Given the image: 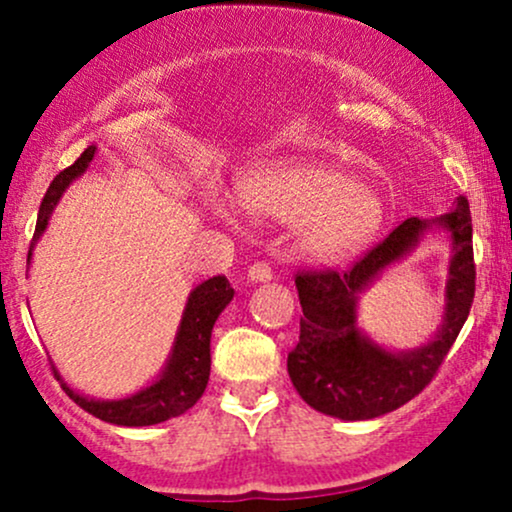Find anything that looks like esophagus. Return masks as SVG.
Segmentation results:
<instances>
[{
	"label": "esophagus",
	"mask_w": 512,
	"mask_h": 512,
	"mask_svg": "<svg viewBox=\"0 0 512 512\" xmlns=\"http://www.w3.org/2000/svg\"><path fill=\"white\" fill-rule=\"evenodd\" d=\"M272 276L274 274H272V267H269V262L260 260V262L250 264V269H248V279L250 281H269Z\"/></svg>",
	"instance_id": "34e87169"
}]
</instances>
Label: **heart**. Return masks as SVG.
Here are the masks:
<instances>
[{
  "instance_id": "b5f03b06",
  "label": "heart",
  "mask_w": 512,
  "mask_h": 512,
  "mask_svg": "<svg viewBox=\"0 0 512 512\" xmlns=\"http://www.w3.org/2000/svg\"><path fill=\"white\" fill-rule=\"evenodd\" d=\"M252 211L303 221L301 243L313 257L339 260L366 245L385 219L383 199L344 170L320 163H269L238 182Z\"/></svg>"
}]
</instances>
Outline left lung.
<instances>
[{
    "instance_id": "obj_1",
    "label": "left lung",
    "mask_w": 512,
    "mask_h": 512,
    "mask_svg": "<svg viewBox=\"0 0 512 512\" xmlns=\"http://www.w3.org/2000/svg\"><path fill=\"white\" fill-rule=\"evenodd\" d=\"M438 223L450 228L455 248L445 293V322L433 342L409 354H390L358 334L356 296L380 269L407 255L428 226L426 221H402L344 272L332 267L298 269L301 337L286 366L303 402L344 421L375 419L407 404L436 378L467 320L477 289L467 197L457 199L455 209Z\"/></svg>"
}]
</instances>
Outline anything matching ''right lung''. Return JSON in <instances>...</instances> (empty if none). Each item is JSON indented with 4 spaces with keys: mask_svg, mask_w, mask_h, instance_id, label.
I'll return each instance as SVG.
<instances>
[{
    "mask_svg": "<svg viewBox=\"0 0 512 512\" xmlns=\"http://www.w3.org/2000/svg\"><path fill=\"white\" fill-rule=\"evenodd\" d=\"M93 154H96V146H88L72 166L64 168L62 173L50 182L48 192H45L43 202H40L33 243L38 240L40 233L45 231V226H48L50 211L57 204V199L62 197L64 187H67L76 175L84 173L88 163H91ZM33 243L31 248H28V260H31ZM233 293L236 291H233V286L228 284V279L223 274L204 281V284H199L197 289L192 291L185 315H182L180 332L178 339H175V349L173 356H170L166 373H163L154 385L146 387V390L137 392V395L127 399H117V402H96V399H86L81 397L79 392L69 390L67 383H62V390L67 392L69 399H74L81 409L88 411V414L117 426H154L161 424V421L173 419V416L185 414L187 409L195 407L197 399L204 395V390H207L211 368V330H214V322L216 317L221 315V310L231 303ZM52 373L60 380L55 366H52Z\"/></svg>",
    "mask_w": 512,
    "mask_h": 512,
    "instance_id": "1",
    "label": "right lung"
}]
</instances>
